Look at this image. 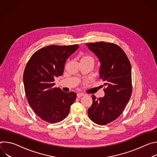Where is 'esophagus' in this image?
Returning a JSON list of instances; mask_svg holds the SVG:
<instances>
[{"instance_id": "1", "label": "esophagus", "mask_w": 157, "mask_h": 157, "mask_svg": "<svg viewBox=\"0 0 157 157\" xmlns=\"http://www.w3.org/2000/svg\"><path fill=\"white\" fill-rule=\"evenodd\" d=\"M84 95H85V94H84V93H79L77 94V97H78V98H81L82 96H84Z\"/></svg>"}]
</instances>
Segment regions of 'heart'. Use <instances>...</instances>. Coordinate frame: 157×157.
<instances>
[{
	"mask_svg": "<svg viewBox=\"0 0 157 157\" xmlns=\"http://www.w3.org/2000/svg\"><path fill=\"white\" fill-rule=\"evenodd\" d=\"M81 61H91L93 62V63H94V58L89 55H83L81 57Z\"/></svg>",
	"mask_w": 157,
	"mask_h": 157,
	"instance_id": "1",
	"label": "heart"
}]
</instances>
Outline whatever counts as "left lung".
<instances>
[{
	"mask_svg": "<svg viewBox=\"0 0 157 157\" xmlns=\"http://www.w3.org/2000/svg\"><path fill=\"white\" fill-rule=\"evenodd\" d=\"M86 45L101 63L99 78L105 82V96L96 99L92 95L93 104L88 116L94 123L104 125L115 121L122 114L132 91L130 63L117 44L99 41Z\"/></svg>",
	"mask_w": 157,
	"mask_h": 157,
	"instance_id": "obj_1",
	"label": "left lung"
}]
</instances>
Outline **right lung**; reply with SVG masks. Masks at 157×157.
Instances as JSON below:
<instances>
[{"label":"right lung","instance_id":"right-lung-1","mask_svg":"<svg viewBox=\"0 0 157 157\" xmlns=\"http://www.w3.org/2000/svg\"><path fill=\"white\" fill-rule=\"evenodd\" d=\"M79 48L50 45L39 49L29 60L24 73L25 92L35 114L51 124L61 122L68 115L76 94L55 87V78L61 76L68 58Z\"/></svg>","mask_w":157,"mask_h":157}]
</instances>
